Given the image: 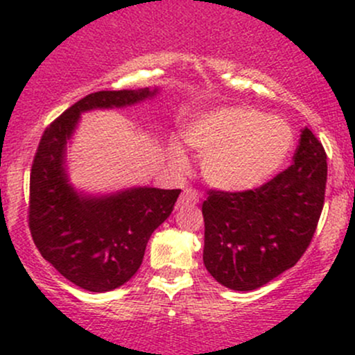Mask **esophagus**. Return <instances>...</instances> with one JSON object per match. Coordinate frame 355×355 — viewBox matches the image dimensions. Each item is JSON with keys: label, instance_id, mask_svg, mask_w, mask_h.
I'll use <instances>...</instances> for the list:
<instances>
[{"label": "esophagus", "instance_id": "1", "mask_svg": "<svg viewBox=\"0 0 355 355\" xmlns=\"http://www.w3.org/2000/svg\"><path fill=\"white\" fill-rule=\"evenodd\" d=\"M200 198V193L193 189H185L178 198V207H195Z\"/></svg>", "mask_w": 355, "mask_h": 355}]
</instances>
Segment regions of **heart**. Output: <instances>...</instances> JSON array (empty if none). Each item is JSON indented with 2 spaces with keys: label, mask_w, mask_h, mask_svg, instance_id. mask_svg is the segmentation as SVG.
<instances>
[{
  "label": "heart",
  "mask_w": 355,
  "mask_h": 355,
  "mask_svg": "<svg viewBox=\"0 0 355 355\" xmlns=\"http://www.w3.org/2000/svg\"><path fill=\"white\" fill-rule=\"evenodd\" d=\"M185 141L202 155V175L225 191H247L279 172L294 145L291 125L248 107H225L191 121ZM172 157L182 164L183 152Z\"/></svg>",
  "instance_id": "1"
}]
</instances>
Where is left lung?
Wrapping results in <instances>:
<instances>
[{"mask_svg": "<svg viewBox=\"0 0 355 355\" xmlns=\"http://www.w3.org/2000/svg\"><path fill=\"white\" fill-rule=\"evenodd\" d=\"M327 155L305 126L294 164L247 191H209L203 263L232 291H255L299 262L324 207Z\"/></svg>", "mask_w": 355, "mask_h": 355, "instance_id": "left-lung-1", "label": "left lung"}]
</instances>
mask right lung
<instances>
[{
  "instance_id": "1",
  "label": "right lung",
  "mask_w": 355,
  "mask_h": 355,
  "mask_svg": "<svg viewBox=\"0 0 355 355\" xmlns=\"http://www.w3.org/2000/svg\"><path fill=\"white\" fill-rule=\"evenodd\" d=\"M158 88L96 92L76 101L44 130L30 177V230L44 260L89 292L118 288L137 274L155 229L172 214L180 190L132 187L92 195L70 182L67 146L92 110L126 108Z\"/></svg>"
}]
</instances>
